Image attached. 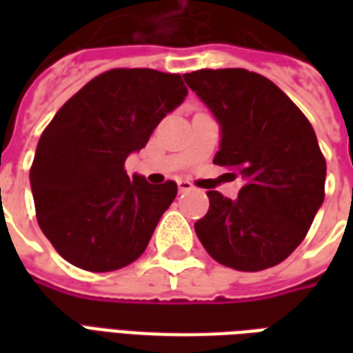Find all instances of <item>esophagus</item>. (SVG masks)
Returning <instances> with one entry per match:
<instances>
[{
	"label": "esophagus",
	"instance_id": "esophagus-1",
	"mask_svg": "<svg viewBox=\"0 0 353 353\" xmlns=\"http://www.w3.org/2000/svg\"><path fill=\"white\" fill-rule=\"evenodd\" d=\"M177 189H179V192H189L194 189V185L191 183V181H185V179H179L177 181Z\"/></svg>",
	"mask_w": 353,
	"mask_h": 353
}]
</instances>
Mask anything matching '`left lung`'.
I'll list each match as a JSON object with an SVG mask.
<instances>
[{
	"label": "left lung",
	"instance_id": "1",
	"mask_svg": "<svg viewBox=\"0 0 353 353\" xmlns=\"http://www.w3.org/2000/svg\"><path fill=\"white\" fill-rule=\"evenodd\" d=\"M221 128L214 162L244 179L236 200L208 191L194 223L217 263L242 272L276 266L295 252L323 204L325 159L303 111L259 73L227 68L185 73Z\"/></svg>",
	"mask_w": 353,
	"mask_h": 353
}]
</instances>
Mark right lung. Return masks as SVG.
<instances>
[{"instance_id": "add662e5", "label": "right lung", "mask_w": 353, "mask_h": 353, "mask_svg": "<svg viewBox=\"0 0 353 353\" xmlns=\"http://www.w3.org/2000/svg\"><path fill=\"white\" fill-rule=\"evenodd\" d=\"M185 96L177 73L109 70L65 101L45 128L30 185L43 234L68 263L109 272L145 252L177 185L130 179L124 161L145 147Z\"/></svg>"}]
</instances>
